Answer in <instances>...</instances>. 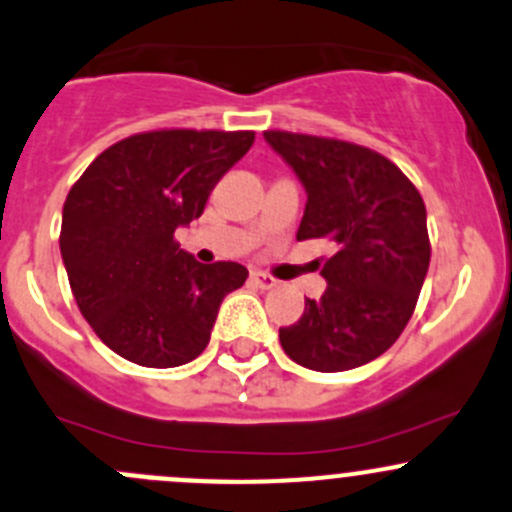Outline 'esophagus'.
<instances>
[{"instance_id":"obj_1","label":"esophagus","mask_w":512,"mask_h":512,"mask_svg":"<svg viewBox=\"0 0 512 512\" xmlns=\"http://www.w3.org/2000/svg\"><path fill=\"white\" fill-rule=\"evenodd\" d=\"M250 282L252 285L260 287V290H272V287L277 285L275 277H270L267 272H262V270H250Z\"/></svg>"}]
</instances>
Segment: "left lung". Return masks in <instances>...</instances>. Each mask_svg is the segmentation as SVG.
Segmentation results:
<instances>
[{
  "label": "left lung",
  "instance_id": "8db88e82",
  "mask_svg": "<svg viewBox=\"0 0 512 512\" xmlns=\"http://www.w3.org/2000/svg\"><path fill=\"white\" fill-rule=\"evenodd\" d=\"M305 187L297 240L327 237V287L300 320L280 327L297 365L342 372L388 350L413 317L430 265L428 215L413 182L367 147L327 137L265 132Z\"/></svg>",
  "mask_w": 512,
  "mask_h": 512
}]
</instances>
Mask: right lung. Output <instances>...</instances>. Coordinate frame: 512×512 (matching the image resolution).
Listing matches in <instances>:
<instances>
[{
  "label": "right lung",
  "mask_w": 512,
  "mask_h": 512,
  "mask_svg": "<svg viewBox=\"0 0 512 512\" xmlns=\"http://www.w3.org/2000/svg\"><path fill=\"white\" fill-rule=\"evenodd\" d=\"M255 132L160 130L104 150L62 210L64 270L79 312L124 360L177 367L207 347L222 300L245 285L237 262L202 265L175 242L202 215Z\"/></svg>",
  "instance_id": "add662e5"
}]
</instances>
